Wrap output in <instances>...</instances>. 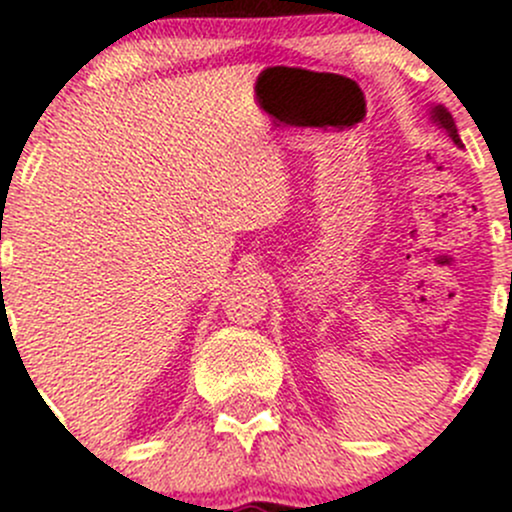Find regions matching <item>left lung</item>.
I'll use <instances>...</instances> for the list:
<instances>
[{
	"label": "left lung",
	"instance_id": "8db88e82",
	"mask_svg": "<svg viewBox=\"0 0 512 512\" xmlns=\"http://www.w3.org/2000/svg\"><path fill=\"white\" fill-rule=\"evenodd\" d=\"M430 122H433L438 130H443L445 135L455 142V145L463 147V142H460V135H458V127H455L453 114H450L443 104H433V107H430Z\"/></svg>",
	"mask_w": 512,
	"mask_h": 512
}]
</instances>
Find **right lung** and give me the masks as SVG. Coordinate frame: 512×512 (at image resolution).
<instances>
[{
  "label": "right lung",
  "instance_id": "add662e5",
  "mask_svg": "<svg viewBox=\"0 0 512 512\" xmlns=\"http://www.w3.org/2000/svg\"><path fill=\"white\" fill-rule=\"evenodd\" d=\"M0 277H2V275H0Z\"/></svg>",
  "mask_w": 512,
  "mask_h": 512
}]
</instances>
